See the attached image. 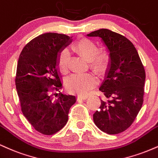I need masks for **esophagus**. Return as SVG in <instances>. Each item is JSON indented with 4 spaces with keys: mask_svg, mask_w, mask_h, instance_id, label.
<instances>
[{
    "mask_svg": "<svg viewBox=\"0 0 158 158\" xmlns=\"http://www.w3.org/2000/svg\"><path fill=\"white\" fill-rule=\"evenodd\" d=\"M78 99L79 100H86L88 98V95L86 94H81V95H78Z\"/></svg>",
    "mask_w": 158,
    "mask_h": 158,
    "instance_id": "obj_1",
    "label": "esophagus"
}]
</instances>
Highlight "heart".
I'll return each mask as SVG.
<instances>
[{
    "label": "heart",
    "mask_w": 158,
    "mask_h": 158,
    "mask_svg": "<svg viewBox=\"0 0 158 158\" xmlns=\"http://www.w3.org/2000/svg\"><path fill=\"white\" fill-rule=\"evenodd\" d=\"M72 51L83 55L89 61V67L98 75H102L108 70L112 62L110 52L107 49L99 50L98 44L93 40L83 38L72 46ZM70 55L67 49L61 50L57 56V66L61 72L67 73L69 69ZM97 77L92 72L74 74L66 81V86L72 92L84 94L95 86Z\"/></svg>",
    "instance_id": "heart-1"
}]
</instances>
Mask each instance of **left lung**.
<instances>
[{"instance_id": "8db88e82", "label": "left lung", "mask_w": 158, "mask_h": 158, "mask_svg": "<svg viewBox=\"0 0 158 158\" xmlns=\"http://www.w3.org/2000/svg\"><path fill=\"white\" fill-rule=\"evenodd\" d=\"M88 36L101 37L109 48L112 62L100 91L102 101L93 114L94 123L109 135L122 132L132 124L143 103L146 72L136 48L129 39L109 29L92 31Z\"/></svg>"}]
</instances>
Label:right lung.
I'll return each mask as SVG.
<instances>
[{
	"label": "right lung",
	"mask_w": 158,
	"mask_h": 158,
	"mask_svg": "<svg viewBox=\"0 0 158 158\" xmlns=\"http://www.w3.org/2000/svg\"><path fill=\"white\" fill-rule=\"evenodd\" d=\"M69 39L64 34L44 33L28 43L18 59L15 85L22 113L43 135L60 131L76 101L75 95L60 91L62 83L57 69V53Z\"/></svg>",
	"instance_id": "add662e5"
}]
</instances>
